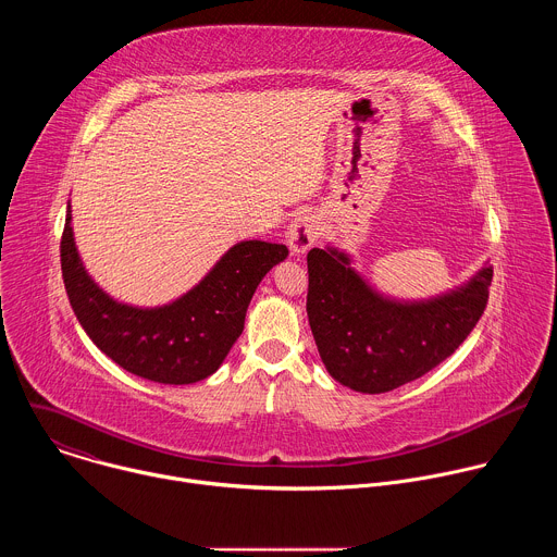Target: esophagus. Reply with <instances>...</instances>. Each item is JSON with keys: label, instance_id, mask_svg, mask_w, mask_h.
I'll return each mask as SVG.
<instances>
[{"label": "esophagus", "instance_id": "34e87169", "mask_svg": "<svg viewBox=\"0 0 557 557\" xmlns=\"http://www.w3.org/2000/svg\"><path fill=\"white\" fill-rule=\"evenodd\" d=\"M317 235H320V220L312 213H299L297 218H293L288 231H286V243L288 249L293 253H306L312 243L317 240Z\"/></svg>", "mask_w": 557, "mask_h": 557}]
</instances>
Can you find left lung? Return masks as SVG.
<instances>
[{
	"mask_svg": "<svg viewBox=\"0 0 557 557\" xmlns=\"http://www.w3.org/2000/svg\"><path fill=\"white\" fill-rule=\"evenodd\" d=\"M308 324L320 357L342 385L381 394L410 383L467 339L490 299L494 269L423 301H396L376 293L337 249H310Z\"/></svg>",
	"mask_w": 557,
	"mask_h": 557,
	"instance_id": "8db88e82",
	"label": "left lung"
}]
</instances>
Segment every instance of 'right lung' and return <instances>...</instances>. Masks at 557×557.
Returning a JSON list of instances; mask_svg holds the SVG:
<instances>
[{"instance_id": "1", "label": "right lung", "mask_w": 557, "mask_h": 557, "mask_svg": "<svg viewBox=\"0 0 557 557\" xmlns=\"http://www.w3.org/2000/svg\"><path fill=\"white\" fill-rule=\"evenodd\" d=\"M70 220L67 205L61 273L78 324L114 363L156 383L185 385L213 374L245 331L258 284L288 256L284 245L237 243L176 301L136 308L114 301L92 282L76 253Z\"/></svg>"}]
</instances>
